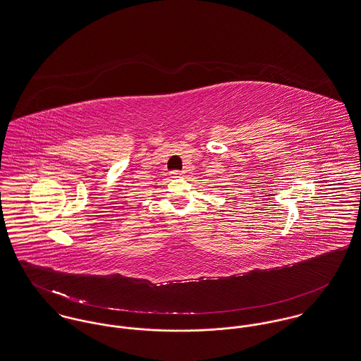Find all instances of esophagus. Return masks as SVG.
<instances>
[{
  "instance_id": "1",
  "label": "esophagus",
  "mask_w": 361,
  "mask_h": 361,
  "mask_svg": "<svg viewBox=\"0 0 361 361\" xmlns=\"http://www.w3.org/2000/svg\"><path fill=\"white\" fill-rule=\"evenodd\" d=\"M183 173H184L183 170H171V171H170V176H171V177H181Z\"/></svg>"
}]
</instances>
